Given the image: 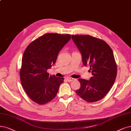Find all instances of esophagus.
Segmentation results:
<instances>
[{"label": "esophagus", "instance_id": "obj_1", "mask_svg": "<svg viewBox=\"0 0 131 131\" xmlns=\"http://www.w3.org/2000/svg\"><path fill=\"white\" fill-rule=\"evenodd\" d=\"M66 80L68 81H72L74 80L75 79H73V78H67Z\"/></svg>", "mask_w": 131, "mask_h": 131}]
</instances>
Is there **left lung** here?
I'll return each mask as SVG.
<instances>
[{"instance_id":"left-lung-1","label":"left lung","mask_w":131,"mask_h":131,"mask_svg":"<svg viewBox=\"0 0 131 131\" xmlns=\"http://www.w3.org/2000/svg\"><path fill=\"white\" fill-rule=\"evenodd\" d=\"M72 39L82 56L83 64L90 67L89 80L79 79L81 87L76 93L87 102L103 99L112 88L117 73L112 50L103 40L90 35H72Z\"/></svg>"}]
</instances>
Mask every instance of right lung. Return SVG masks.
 <instances>
[{
  "mask_svg": "<svg viewBox=\"0 0 131 131\" xmlns=\"http://www.w3.org/2000/svg\"><path fill=\"white\" fill-rule=\"evenodd\" d=\"M71 38L70 35L47 33L37 38L24 52L20 77L28 96L35 103L43 105L54 99L64 78L50 75L58 53Z\"/></svg>",
  "mask_w": 131,
  "mask_h": 131,
  "instance_id": "right-lung-1",
  "label": "right lung"
}]
</instances>
